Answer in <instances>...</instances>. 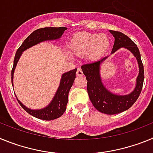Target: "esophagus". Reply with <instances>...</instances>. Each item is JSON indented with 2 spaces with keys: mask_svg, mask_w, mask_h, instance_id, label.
I'll list each match as a JSON object with an SVG mask.
<instances>
[{
  "mask_svg": "<svg viewBox=\"0 0 153 153\" xmlns=\"http://www.w3.org/2000/svg\"><path fill=\"white\" fill-rule=\"evenodd\" d=\"M83 71H82V70L79 68L77 69V70H76V75L79 76H83Z\"/></svg>",
  "mask_w": 153,
  "mask_h": 153,
  "instance_id": "1",
  "label": "esophagus"
}]
</instances>
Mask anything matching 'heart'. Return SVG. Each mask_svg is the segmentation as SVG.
I'll return each instance as SVG.
<instances>
[{
  "mask_svg": "<svg viewBox=\"0 0 153 153\" xmlns=\"http://www.w3.org/2000/svg\"><path fill=\"white\" fill-rule=\"evenodd\" d=\"M110 46V40L106 33L78 32L73 35L67 45L70 54L82 57L90 63L97 62L104 56Z\"/></svg>",
  "mask_w": 153,
  "mask_h": 153,
  "instance_id": "b5f03b06",
  "label": "heart"
}]
</instances>
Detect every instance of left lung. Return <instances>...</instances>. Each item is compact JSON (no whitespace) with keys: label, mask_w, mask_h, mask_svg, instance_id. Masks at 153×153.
I'll return each mask as SVG.
<instances>
[{"label":"left lung","mask_w":153,"mask_h":153,"mask_svg":"<svg viewBox=\"0 0 153 153\" xmlns=\"http://www.w3.org/2000/svg\"><path fill=\"white\" fill-rule=\"evenodd\" d=\"M109 32L113 34L115 39L111 54L120 48H125L130 51L137 60L139 74L136 77L134 90L126 95H120L112 93L104 86L100 74L101 66L109 56H105L95 63L83 65L81 68L83 74L86 76L87 80V92L93 106L100 113L113 115L126 111L137 100L143 88L144 69L140 51L134 42L129 36L121 32L111 30H109Z\"/></svg>","instance_id":"obj_1"}]
</instances>
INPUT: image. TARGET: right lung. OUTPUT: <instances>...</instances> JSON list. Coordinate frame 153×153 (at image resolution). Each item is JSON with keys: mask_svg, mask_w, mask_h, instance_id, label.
<instances>
[{"mask_svg": "<svg viewBox=\"0 0 153 153\" xmlns=\"http://www.w3.org/2000/svg\"><path fill=\"white\" fill-rule=\"evenodd\" d=\"M67 29V28L65 27L40 28V29L33 31V33H30L27 37L26 40L23 42L21 47L17 49L15 56H14L13 69L11 71L12 86H13V79L14 70H15L17 63H18V60H20L23 52L36 44H40L42 42L59 40ZM76 69H74V70H70L68 72L62 74L60 85L55 93L54 97L46 107L42 108L40 109H32L24 106V104L17 98V101L27 113L36 118L43 120H53L59 118L63 114L67 109V102H68V94L71 86L74 84V79L76 78Z\"/></svg>", "mask_w": 153, "mask_h": 153, "instance_id": "right-lung-1", "label": "right lung"}]
</instances>
